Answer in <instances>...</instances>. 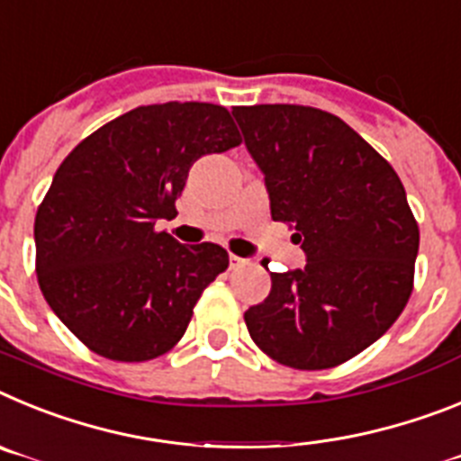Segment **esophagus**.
Instances as JSON below:
<instances>
[{"label":"esophagus","mask_w":461,"mask_h":461,"mask_svg":"<svg viewBox=\"0 0 461 461\" xmlns=\"http://www.w3.org/2000/svg\"><path fill=\"white\" fill-rule=\"evenodd\" d=\"M248 259L239 258V255H230V269H241V267H246Z\"/></svg>","instance_id":"obj_1"}]
</instances>
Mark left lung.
Wrapping results in <instances>:
<instances>
[{"label":"left lung","instance_id":"8db88e82","mask_svg":"<svg viewBox=\"0 0 461 461\" xmlns=\"http://www.w3.org/2000/svg\"><path fill=\"white\" fill-rule=\"evenodd\" d=\"M271 199L306 267L271 274L243 315L255 346L283 366L331 369L385 334L413 292L420 230L406 190L341 118L299 104L236 106Z\"/></svg>","mask_w":461,"mask_h":461}]
</instances>
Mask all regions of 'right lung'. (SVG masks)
I'll return each instance as SVG.
<instances>
[{
    "instance_id": "add662e5",
    "label": "right lung",
    "mask_w": 461,
    "mask_h": 461,
    "mask_svg": "<svg viewBox=\"0 0 461 461\" xmlns=\"http://www.w3.org/2000/svg\"><path fill=\"white\" fill-rule=\"evenodd\" d=\"M239 143L225 106L167 102L111 120L64 158L34 220L37 278L83 346L148 362L181 341L230 255L181 246L155 222L176 215L194 159Z\"/></svg>"
}]
</instances>
